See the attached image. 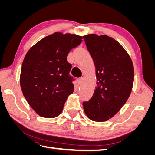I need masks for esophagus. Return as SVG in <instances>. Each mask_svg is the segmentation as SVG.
Returning <instances> with one entry per match:
<instances>
[{
	"mask_svg": "<svg viewBox=\"0 0 155 155\" xmlns=\"http://www.w3.org/2000/svg\"><path fill=\"white\" fill-rule=\"evenodd\" d=\"M83 78H77V82H78V84H81V83H83Z\"/></svg>",
	"mask_w": 155,
	"mask_h": 155,
	"instance_id": "obj_1",
	"label": "esophagus"
}]
</instances>
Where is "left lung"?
<instances>
[{"label":"left lung","mask_w":155,"mask_h":155,"mask_svg":"<svg viewBox=\"0 0 155 155\" xmlns=\"http://www.w3.org/2000/svg\"><path fill=\"white\" fill-rule=\"evenodd\" d=\"M96 68L97 87L89 101L83 102L87 117L106 121L119 111L131 94L134 68L130 57L121 44L107 35L83 36Z\"/></svg>","instance_id":"8db88e82"}]
</instances>
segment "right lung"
I'll return each instance as SVG.
<instances>
[{
    "mask_svg": "<svg viewBox=\"0 0 155 155\" xmlns=\"http://www.w3.org/2000/svg\"><path fill=\"white\" fill-rule=\"evenodd\" d=\"M82 36L55 32L41 39L27 52L22 64L20 84L25 98L39 116L54 118L63 111L72 94V65L67 56L82 42Z\"/></svg>",
    "mask_w": 155,
    "mask_h": 155,
    "instance_id": "obj_1",
    "label": "right lung"
}]
</instances>
